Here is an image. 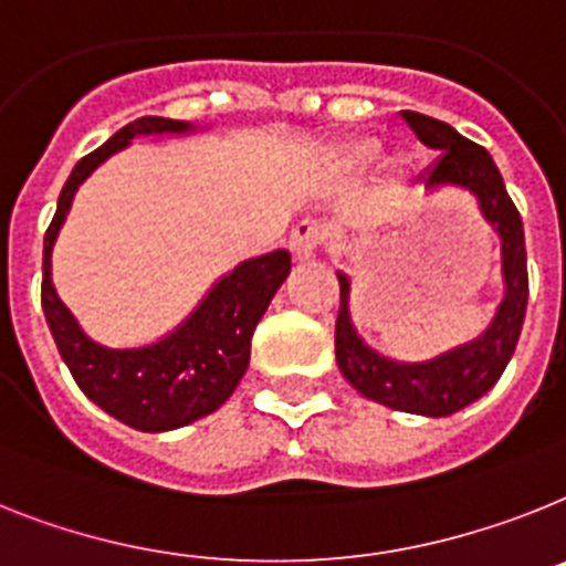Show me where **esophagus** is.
<instances>
[{
    "label": "esophagus",
    "mask_w": 566,
    "mask_h": 566,
    "mask_svg": "<svg viewBox=\"0 0 566 566\" xmlns=\"http://www.w3.org/2000/svg\"><path fill=\"white\" fill-rule=\"evenodd\" d=\"M327 230L319 224V221H313V218H305V221H298L291 232V253L296 261H311L313 255L319 253V247L325 244Z\"/></svg>",
    "instance_id": "esophagus-1"
}]
</instances>
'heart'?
<instances>
[{
	"instance_id": "1",
	"label": "heart",
	"mask_w": 566,
	"mask_h": 566,
	"mask_svg": "<svg viewBox=\"0 0 566 566\" xmlns=\"http://www.w3.org/2000/svg\"><path fill=\"white\" fill-rule=\"evenodd\" d=\"M354 155H356V158H359V160H363V158H368L371 151H368V149H359V151H354Z\"/></svg>"
}]
</instances>
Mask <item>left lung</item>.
Here are the masks:
<instances>
[{
	"mask_svg": "<svg viewBox=\"0 0 566 566\" xmlns=\"http://www.w3.org/2000/svg\"><path fill=\"white\" fill-rule=\"evenodd\" d=\"M408 129L420 144L437 149V160L426 175V187H463L478 198L483 218L501 239L503 298L495 316L478 339L458 345L434 356L429 363H397L377 354L356 334L350 322V282L339 273V316H336V365L342 377L368 400L394 411L422 417H449L469 402L481 400L501 379L503 368L515 354L517 336L524 327L526 296V244L524 224L515 203L506 195L495 160L483 146L472 144L454 132L449 123L434 120L429 114L400 112Z\"/></svg>",
	"mask_w": 566,
	"mask_h": 566,
	"instance_id": "8db88e82",
	"label": "left lung"
}]
</instances>
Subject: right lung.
I'll return each instance as SVG.
<instances>
[{"instance_id": "obj_1", "label": "right lung", "mask_w": 566, "mask_h": 566, "mask_svg": "<svg viewBox=\"0 0 566 566\" xmlns=\"http://www.w3.org/2000/svg\"><path fill=\"white\" fill-rule=\"evenodd\" d=\"M192 123L169 117H137L106 144L85 155L65 180L54 221L42 247V311L63 363L80 391L114 420L137 431H172L212 415L250 365V339L270 298L291 273V253L273 250L241 261L221 275L203 302L164 339L144 348H108L85 334L74 313L56 296L51 282V250L65 224L74 192L114 151L126 149L140 135H184Z\"/></svg>"}]
</instances>
